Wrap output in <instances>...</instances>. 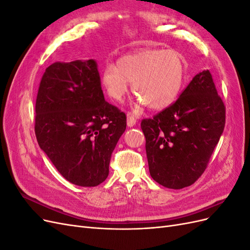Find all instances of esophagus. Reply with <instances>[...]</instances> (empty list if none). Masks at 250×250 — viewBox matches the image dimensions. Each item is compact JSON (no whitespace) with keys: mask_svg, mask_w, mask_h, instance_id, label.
<instances>
[{"mask_svg":"<svg viewBox=\"0 0 250 250\" xmlns=\"http://www.w3.org/2000/svg\"><path fill=\"white\" fill-rule=\"evenodd\" d=\"M135 124H137V119H135L134 116L131 115V113H127V126L132 127Z\"/></svg>","mask_w":250,"mask_h":250,"instance_id":"obj_1","label":"esophagus"}]
</instances>
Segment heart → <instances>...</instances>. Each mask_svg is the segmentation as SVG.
Returning <instances> with one entry per match:
<instances>
[{
  "mask_svg": "<svg viewBox=\"0 0 250 250\" xmlns=\"http://www.w3.org/2000/svg\"><path fill=\"white\" fill-rule=\"evenodd\" d=\"M185 77V65L179 53L173 50L146 49L121 57L117 66L107 64L101 83L115 101H122L128 84L152 110H162L175 101Z\"/></svg>",
  "mask_w": 250,
  "mask_h": 250,
  "instance_id": "b5f03b06",
  "label": "heart"
}]
</instances>
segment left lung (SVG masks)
Segmentation results:
<instances>
[{
  "mask_svg": "<svg viewBox=\"0 0 250 250\" xmlns=\"http://www.w3.org/2000/svg\"><path fill=\"white\" fill-rule=\"evenodd\" d=\"M225 125V106L208 70L197 74L169 107L141 123L150 175L179 190L207 169Z\"/></svg>",
  "mask_w": 250,
  "mask_h": 250,
  "instance_id": "left-lung-1",
  "label": "left lung"
}]
</instances>
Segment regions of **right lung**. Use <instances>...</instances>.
Here are the masks:
<instances>
[{
	"mask_svg": "<svg viewBox=\"0 0 250 250\" xmlns=\"http://www.w3.org/2000/svg\"><path fill=\"white\" fill-rule=\"evenodd\" d=\"M35 112L39 145L67 181L96 187L107 178L126 115L105 101L94 59L48 66Z\"/></svg>",
	"mask_w": 250,
	"mask_h": 250,
	"instance_id": "obj_1",
	"label": "right lung"
}]
</instances>
